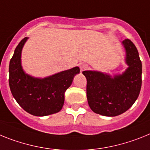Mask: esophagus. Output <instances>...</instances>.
<instances>
[{
	"instance_id": "1",
	"label": "esophagus",
	"mask_w": 150,
	"mask_h": 150,
	"mask_svg": "<svg viewBox=\"0 0 150 150\" xmlns=\"http://www.w3.org/2000/svg\"><path fill=\"white\" fill-rule=\"evenodd\" d=\"M88 68V66L87 64H85V63H81L80 64V69L81 71H84V70H86Z\"/></svg>"
}]
</instances>
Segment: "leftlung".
<instances>
[{
  "instance_id": "obj_1",
  "label": "left lung",
  "mask_w": 150,
  "mask_h": 150,
  "mask_svg": "<svg viewBox=\"0 0 150 150\" xmlns=\"http://www.w3.org/2000/svg\"><path fill=\"white\" fill-rule=\"evenodd\" d=\"M125 50L127 68L112 76L100 71H82L87 79V98L93 112L104 116H117L135 103L142 84V63L137 49L129 39L122 42Z\"/></svg>"
}]
</instances>
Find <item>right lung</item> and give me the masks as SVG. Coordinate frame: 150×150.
<instances>
[{"label": "right lung", "instance_id": "add662e5", "mask_svg": "<svg viewBox=\"0 0 150 150\" xmlns=\"http://www.w3.org/2000/svg\"><path fill=\"white\" fill-rule=\"evenodd\" d=\"M28 38H25L15 49L9 66V84L13 97L29 114L46 116L59 112L65 100V91L74 77L80 72L78 66L44 78L25 73L22 66V50Z\"/></svg>", "mask_w": 150, "mask_h": 150}]
</instances>
